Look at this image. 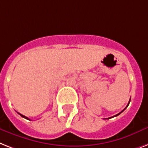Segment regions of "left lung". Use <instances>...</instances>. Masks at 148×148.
Returning a JSON list of instances; mask_svg holds the SVG:
<instances>
[{"mask_svg":"<svg viewBox=\"0 0 148 148\" xmlns=\"http://www.w3.org/2000/svg\"><path fill=\"white\" fill-rule=\"evenodd\" d=\"M129 103H130V100H129ZM129 103H128V105H127V106H126V107H128V105H129ZM126 107H125V109H123V110H122V112H119V113H118V114H117V115H116V116H112V117H115V116H119V114H121V113H122V112L124 111L125 109H126ZM112 117L108 118V119H111V118H112Z\"/></svg>","mask_w":148,"mask_h":148,"instance_id":"1","label":"left lung"}]
</instances>
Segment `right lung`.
Instances as JSON below:
<instances>
[{
    "label": "right lung",
    "mask_w": 148,
    "mask_h": 148,
    "mask_svg": "<svg viewBox=\"0 0 148 148\" xmlns=\"http://www.w3.org/2000/svg\"><path fill=\"white\" fill-rule=\"evenodd\" d=\"M19 114H20V113H19ZM20 116H22L23 118H24V119H29V118H27V117H26V116H23V115H22V114H20Z\"/></svg>",
    "instance_id": "1"
}]
</instances>
